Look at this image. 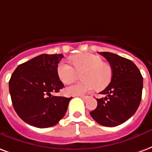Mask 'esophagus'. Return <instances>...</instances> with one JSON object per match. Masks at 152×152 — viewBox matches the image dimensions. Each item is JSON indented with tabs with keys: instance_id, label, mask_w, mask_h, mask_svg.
<instances>
[{
	"instance_id": "34e87169",
	"label": "esophagus",
	"mask_w": 152,
	"mask_h": 152,
	"mask_svg": "<svg viewBox=\"0 0 152 152\" xmlns=\"http://www.w3.org/2000/svg\"><path fill=\"white\" fill-rule=\"evenodd\" d=\"M79 96V97H81V98L83 99V100H86V99L88 98V96Z\"/></svg>"
}]
</instances>
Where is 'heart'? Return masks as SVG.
<instances>
[{"label":"heart","instance_id":"1","mask_svg":"<svg viewBox=\"0 0 152 152\" xmlns=\"http://www.w3.org/2000/svg\"><path fill=\"white\" fill-rule=\"evenodd\" d=\"M74 67L61 61L57 66V75L65 84L72 83L81 74L83 80L65 88L68 96H82L97 89H104L110 83L113 77L111 65L104 62L100 56L91 53H83L73 57Z\"/></svg>","mask_w":152,"mask_h":152}]
</instances>
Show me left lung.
<instances>
[{"label":"left lung","mask_w":152,"mask_h":152,"mask_svg":"<svg viewBox=\"0 0 152 152\" xmlns=\"http://www.w3.org/2000/svg\"><path fill=\"white\" fill-rule=\"evenodd\" d=\"M108 60L113 77L103 91L104 96L97 99V107L90 113L99 125L108 127L119 126L129 119L140 104L142 91V76L130 60L112 53L101 52Z\"/></svg>","instance_id":"left-lung-1"}]
</instances>
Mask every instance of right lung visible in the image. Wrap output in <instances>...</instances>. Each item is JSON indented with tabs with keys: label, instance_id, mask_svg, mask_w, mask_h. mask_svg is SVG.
Segmentation results:
<instances>
[{
	"label": "right lung",
	"instance_id": "1",
	"mask_svg": "<svg viewBox=\"0 0 152 152\" xmlns=\"http://www.w3.org/2000/svg\"><path fill=\"white\" fill-rule=\"evenodd\" d=\"M62 54H41L18 66L9 82L18 117L37 128L55 126L65 116L71 98L52 96L64 87L57 75Z\"/></svg>",
	"mask_w": 152,
	"mask_h": 152
}]
</instances>
